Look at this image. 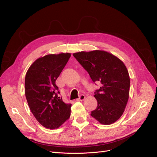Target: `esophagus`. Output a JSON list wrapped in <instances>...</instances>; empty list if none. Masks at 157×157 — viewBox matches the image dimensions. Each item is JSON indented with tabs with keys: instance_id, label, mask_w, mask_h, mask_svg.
<instances>
[{
	"instance_id": "esophagus-1",
	"label": "esophagus",
	"mask_w": 157,
	"mask_h": 157,
	"mask_svg": "<svg viewBox=\"0 0 157 157\" xmlns=\"http://www.w3.org/2000/svg\"><path fill=\"white\" fill-rule=\"evenodd\" d=\"M85 95H81L80 97H79V98H78V99H76V101H83L84 99H85Z\"/></svg>"
}]
</instances>
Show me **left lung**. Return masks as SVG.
<instances>
[{"mask_svg":"<svg viewBox=\"0 0 157 157\" xmlns=\"http://www.w3.org/2000/svg\"><path fill=\"white\" fill-rule=\"evenodd\" d=\"M94 82L102 86L96 90V109L91 116L103 125L117 121L125 111L129 97L130 77L125 65L117 56L102 50L73 53Z\"/></svg>","mask_w":157,"mask_h":157,"instance_id":"1","label":"left lung"}]
</instances>
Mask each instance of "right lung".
<instances>
[{
    "instance_id": "obj_1",
    "label": "right lung",
    "mask_w": 157,
    "mask_h": 157,
    "mask_svg": "<svg viewBox=\"0 0 157 157\" xmlns=\"http://www.w3.org/2000/svg\"><path fill=\"white\" fill-rule=\"evenodd\" d=\"M71 57V53L51 54L37 58L25 77V96L30 109L42 126L60 127L71 116V104L58 97L56 80ZM58 93H59V91Z\"/></svg>"
}]
</instances>
